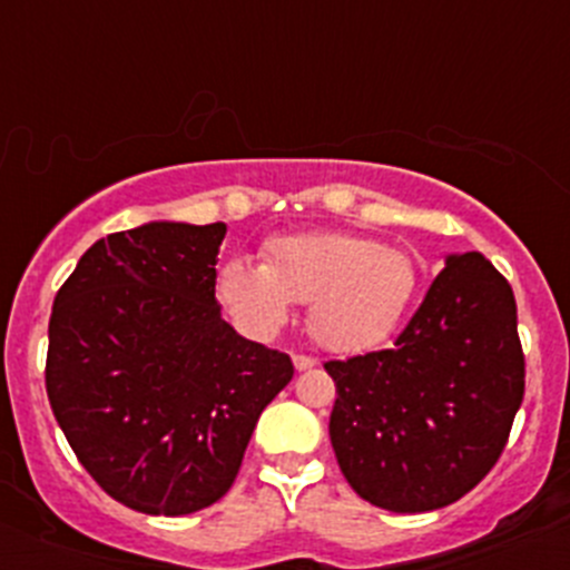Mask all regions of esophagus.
I'll return each instance as SVG.
<instances>
[{"instance_id":"obj_1","label":"esophagus","mask_w":570,"mask_h":570,"mask_svg":"<svg viewBox=\"0 0 570 570\" xmlns=\"http://www.w3.org/2000/svg\"><path fill=\"white\" fill-rule=\"evenodd\" d=\"M295 370L297 372H306V370H314L317 366V358H312V355H295Z\"/></svg>"}]
</instances>
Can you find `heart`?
<instances>
[{
    "label": "heart",
    "mask_w": 570,
    "mask_h": 570,
    "mask_svg": "<svg viewBox=\"0 0 570 570\" xmlns=\"http://www.w3.org/2000/svg\"><path fill=\"white\" fill-rule=\"evenodd\" d=\"M419 289V264L405 248L344 232L273 237L264 262L232 258L217 275V297L245 331L269 336L308 306L314 338L355 353L386 342Z\"/></svg>",
    "instance_id": "heart-1"
}]
</instances>
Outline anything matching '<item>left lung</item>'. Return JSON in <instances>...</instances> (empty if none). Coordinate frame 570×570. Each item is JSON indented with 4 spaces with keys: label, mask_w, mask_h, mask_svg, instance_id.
<instances>
[{
    "label": "left lung",
    "mask_w": 570,
    "mask_h": 570,
    "mask_svg": "<svg viewBox=\"0 0 570 570\" xmlns=\"http://www.w3.org/2000/svg\"><path fill=\"white\" fill-rule=\"evenodd\" d=\"M325 372L331 444L353 491L392 513L446 508L493 469L524 400L513 289L482 253L446 256L392 350Z\"/></svg>",
    "instance_id": "obj_1"
}]
</instances>
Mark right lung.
<instances>
[{
  "label": "right lung",
  "mask_w": 570,
  "mask_h": 570,
  "mask_svg": "<svg viewBox=\"0 0 570 570\" xmlns=\"http://www.w3.org/2000/svg\"><path fill=\"white\" fill-rule=\"evenodd\" d=\"M226 223H146L85 250L55 297L46 394L88 474L126 508L226 497L289 355L239 336L215 297Z\"/></svg>",
  "instance_id": "obj_1"
}]
</instances>
